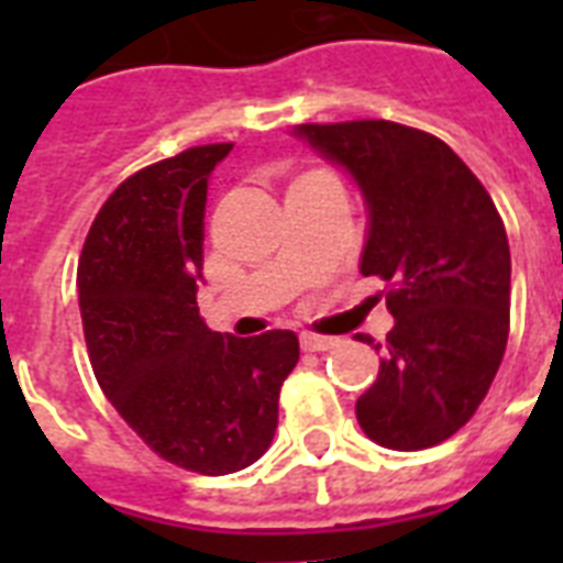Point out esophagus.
I'll list each match as a JSON object with an SVG mask.
<instances>
[{
	"instance_id": "obj_1",
	"label": "esophagus",
	"mask_w": 563,
	"mask_h": 563,
	"mask_svg": "<svg viewBox=\"0 0 563 563\" xmlns=\"http://www.w3.org/2000/svg\"><path fill=\"white\" fill-rule=\"evenodd\" d=\"M335 344V339H330V335H316V333H303L300 335V347L309 353H316V351H330Z\"/></svg>"
}]
</instances>
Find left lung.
<instances>
[{"instance_id":"obj_1","label":"left lung","mask_w":563,"mask_h":563,"mask_svg":"<svg viewBox=\"0 0 563 563\" xmlns=\"http://www.w3.org/2000/svg\"><path fill=\"white\" fill-rule=\"evenodd\" d=\"M295 136L356 180L368 207L360 272L391 286L385 356L356 400L362 432L402 453L441 444L479 409L506 353V224L462 157L427 131L360 119Z\"/></svg>"}]
</instances>
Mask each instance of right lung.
<instances>
[{
    "instance_id": "obj_1",
    "label": "right lung",
    "mask_w": 563,
    "mask_h": 563,
    "mask_svg": "<svg viewBox=\"0 0 563 563\" xmlns=\"http://www.w3.org/2000/svg\"><path fill=\"white\" fill-rule=\"evenodd\" d=\"M230 143L195 145L119 184L78 260L84 339L101 391L166 462L203 476L254 464L277 429L298 335L212 333L198 312L207 180Z\"/></svg>"
}]
</instances>
